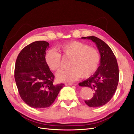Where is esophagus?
I'll return each mask as SVG.
<instances>
[{
  "mask_svg": "<svg viewBox=\"0 0 134 134\" xmlns=\"http://www.w3.org/2000/svg\"><path fill=\"white\" fill-rule=\"evenodd\" d=\"M65 86H71L73 85V83H66L65 84Z\"/></svg>",
  "mask_w": 134,
  "mask_h": 134,
  "instance_id": "1",
  "label": "esophagus"
}]
</instances>
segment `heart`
<instances>
[{"mask_svg":"<svg viewBox=\"0 0 134 134\" xmlns=\"http://www.w3.org/2000/svg\"><path fill=\"white\" fill-rule=\"evenodd\" d=\"M59 49L64 57L71 59L69 63L70 68L57 73L56 78L59 82H73L80 77H88L98 68L100 61L99 52L86 43L72 41L60 46ZM45 60L51 70L60 69L61 56L56 50L49 49L46 54Z\"/></svg>","mask_w":134,"mask_h":134,"instance_id":"heart-1","label":"heart"}]
</instances>
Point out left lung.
Wrapping results in <instances>:
<instances>
[{
  "label": "left lung",
  "instance_id": "left-lung-1",
  "mask_svg": "<svg viewBox=\"0 0 134 134\" xmlns=\"http://www.w3.org/2000/svg\"><path fill=\"white\" fill-rule=\"evenodd\" d=\"M81 38L95 43L100 55V63L94 74L79 85L88 87L93 92V97L85 100V103L90 107H100L109 102L116 91L119 81L117 59L109 46L100 39L94 36Z\"/></svg>",
  "mask_w": 134,
  "mask_h": 134
}]
</instances>
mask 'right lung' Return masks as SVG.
I'll return each instance as SVG.
<instances>
[{
  "label": "right lung",
  "mask_w": 134,
  "mask_h": 134,
  "mask_svg": "<svg viewBox=\"0 0 134 134\" xmlns=\"http://www.w3.org/2000/svg\"><path fill=\"white\" fill-rule=\"evenodd\" d=\"M49 43L36 41L24 47L19 54L14 78L24 102L34 108H47L53 104L64 84L53 85L55 76L45 60Z\"/></svg>",
  "instance_id": "add662e5"
}]
</instances>
